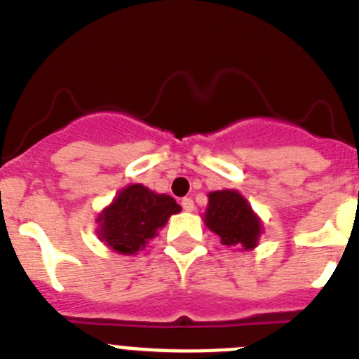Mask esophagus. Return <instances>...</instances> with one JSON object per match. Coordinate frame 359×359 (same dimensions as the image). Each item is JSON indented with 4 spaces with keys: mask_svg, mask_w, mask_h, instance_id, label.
<instances>
[{
    "mask_svg": "<svg viewBox=\"0 0 359 359\" xmlns=\"http://www.w3.org/2000/svg\"><path fill=\"white\" fill-rule=\"evenodd\" d=\"M182 207H183V210H185V212H192V210H194V201H192L190 198H183L182 199Z\"/></svg>",
    "mask_w": 359,
    "mask_h": 359,
    "instance_id": "1",
    "label": "esophagus"
}]
</instances>
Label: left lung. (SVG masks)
Segmentation results:
<instances>
[{"label": "left lung", "mask_w": 359, "mask_h": 359, "mask_svg": "<svg viewBox=\"0 0 359 359\" xmlns=\"http://www.w3.org/2000/svg\"><path fill=\"white\" fill-rule=\"evenodd\" d=\"M205 224L230 248H255L262 233L261 219L237 190H215L208 194Z\"/></svg>", "instance_id": "1"}]
</instances>
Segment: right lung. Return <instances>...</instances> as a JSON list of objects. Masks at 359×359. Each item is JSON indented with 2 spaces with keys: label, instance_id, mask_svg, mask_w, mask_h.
I'll list each match as a JSON object with an SVG mask.
<instances>
[{
  "label": "right lung",
  "instance_id": "right-lung-1",
  "mask_svg": "<svg viewBox=\"0 0 359 359\" xmlns=\"http://www.w3.org/2000/svg\"><path fill=\"white\" fill-rule=\"evenodd\" d=\"M180 210L174 198L135 183L120 190L109 207L98 214L97 233L116 253L135 255Z\"/></svg>",
  "mask_w": 359,
  "mask_h": 359
}]
</instances>
